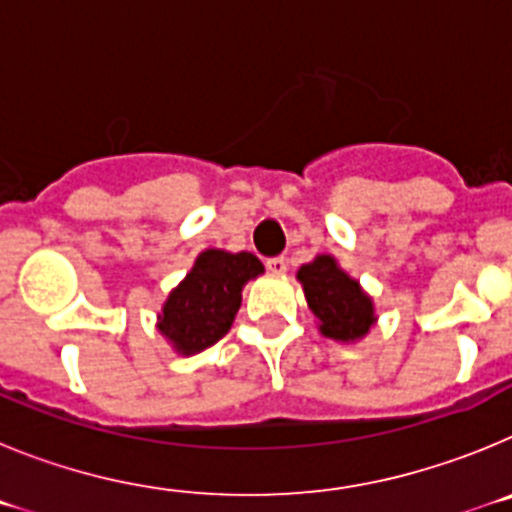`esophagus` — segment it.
I'll return each mask as SVG.
<instances>
[{"label": "esophagus", "mask_w": 512, "mask_h": 512, "mask_svg": "<svg viewBox=\"0 0 512 512\" xmlns=\"http://www.w3.org/2000/svg\"><path fill=\"white\" fill-rule=\"evenodd\" d=\"M266 269L271 274H284L287 271V259L284 256H271V259H266Z\"/></svg>", "instance_id": "esophagus-1"}]
</instances>
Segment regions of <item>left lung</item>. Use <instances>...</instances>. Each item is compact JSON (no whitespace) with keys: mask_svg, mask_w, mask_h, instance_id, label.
<instances>
[{"mask_svg":"<svg viewBox=\"0 0 512 512\" xmlns=\"http://www.w3.org/2000/svg\"><path fill=\"white\" fill-rule=\"evenodd\" d=\"M305 287L307 305L320 320L323 336L336 341H356L366 336L374 323L372 300L361 292L359 282L338 269L330 256H318L297 271Z\"/></svg>","mask_w":512,"mask_h":512,"instance_id":"left-lung-1","label":"left lung"}]
</instances>
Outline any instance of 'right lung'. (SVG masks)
<instances>
[{"label": "right lung", "mask_w": 512, "mask_h": 512, "mask_svg": "<svg viewBox=\"0 0 512 512\" xmlns=\"http://www.w3.org/2000/svg\"><path fill=\"white\" fill-rule=\"evenodd\" d=\"M264 266L253 253L205 251L192 271L169 295L158 330L179 354H194L212 346L230 330L241 307L243 284L259 277Z\"/></svg>", "instance_id": "right-lung-1"}]
</instances>
